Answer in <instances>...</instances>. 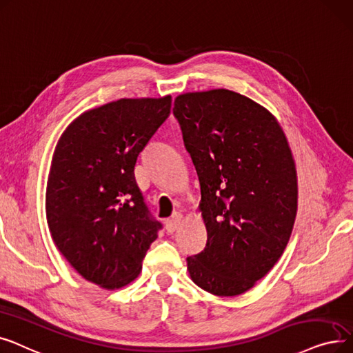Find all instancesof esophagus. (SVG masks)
<instances>
[{
	"instance_id": "34e87169",
	"label": "esophagus",
	"mask_w": 353,
	"mask_h": 353,
	"mask_svg": "<svg viewBox=\"0 0 353 353\" xmlns=\"http://www.w3.org/2000/svg\"><path fill=\"white\" fill-rule=\"evenodd\" d=\"M181 223H182V214H179V212H175L170 220H166V231L168 232H174V231H176L178 228H179V225H181Z\"/></svg>"
}]
</instances>
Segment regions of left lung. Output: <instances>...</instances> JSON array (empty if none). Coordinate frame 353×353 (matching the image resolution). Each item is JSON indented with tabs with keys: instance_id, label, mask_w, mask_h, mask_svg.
<instances>
[{
	"instance_id": "obj_1",
	"label": "left lung",
	"mask_w": 353,
	"mask_h": 353,
	"mask_svg": "<svg viewBox=\"0 0 353 353\" xmlns=\"http://www.w3.org/2000/svg\"><path fill=\"white\" fill-rule=\"evenodd\" d=\"M183 143L201 185L207 245L187 259L198 288L215 296L250 290L281 257L297 212L288 138L261 105L227 89L179 94Z\"/></svg>"
}]
</instances>
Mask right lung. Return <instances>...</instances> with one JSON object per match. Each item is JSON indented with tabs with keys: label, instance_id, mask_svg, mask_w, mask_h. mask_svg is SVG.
Here are the masks:
<instances>
[{
	"label": "right lung",
	"instance_id": "1",
	"mask_svg": "<svg viewBox=\"0 0 353 353\" xmlns=\"http://www.w3.org/2000/svg\"><path fill=\"white\" fill-rule=\"evenodd\" d=\"M171 113V96L119 99L81 113L56 145L46 190L50 234L74 270L114 290L135 280L161 223L135 179L139 154Z\"/></svg>",
	"mask_w": 353,
	"mask_h": 353
}]
</instances>
